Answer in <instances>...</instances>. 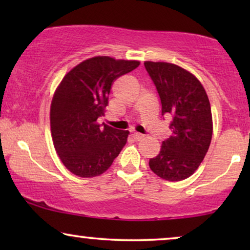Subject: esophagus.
Listing matches in <instances>:
<instances>
[{
  "label": "esophagus",
  "instance_id": "esophagus-1",
  "mask_svg": "<svg viewBox=\"0 0 250 250\" xmlns=\"http://www.w3.org/2000/svg\"><path fill=\"white\" fill-rule=\"evenodd\" d=\"M132 135H133V138H134V140H136V141H140V140L143 138V134H141V133L134 132Z\"/></svg>",
  "mask_w": 250,
  "mask_h": 250
}]
</instances>
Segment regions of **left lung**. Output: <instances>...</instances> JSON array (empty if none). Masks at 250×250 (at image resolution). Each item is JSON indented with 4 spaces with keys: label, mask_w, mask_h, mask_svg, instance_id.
Returning a JSON list of instances; mask_svg holds the SVG:
<instances>
[{
    "label": "left lung",
    "mask_w": 250,
    "mask_h": 250,
    "mask_svg": "<svg viewBox=\"0 0 250 250\" xmlns=\"http://www.w3.org/2000/svg\"><path fill=\"white\" fill-rule=\"evenodd\" d=\"M145 67L158 92L162 115L170 118L172 129L149 166L164 180L182 181L192 175L209 148L213 134L209 100L200 82L183 68L152 61H146Z\"/></svg>",
    "instance_id": "1"
}]
</instances>
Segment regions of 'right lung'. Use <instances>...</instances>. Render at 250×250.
Here are the masks:
<instances>
[{
    "mask_svg": "<svg viewBox=\"0 0 250 250\" xmlns=\"http://www.w3.org/2000/svg\"><path fill=\"white\" fill-rule=\"evenodd\" d=\"M139 64L94 57L73 68L58 86L51 104V133L61 162L75 175L104 173L127 142L128 131L98 124V118L104 115L112 82Z\"/></svg>",
    "mask_w": 250,
    "mask_h": 250,
    "instance_id": "add662e5",
    "label": "right lung"
}]
</instances>
